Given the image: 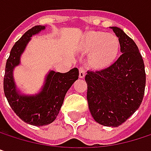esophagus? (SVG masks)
<instances>
[{
  "label": "esophagus",
  "mask_w": 151,
  "mask_h": 151,
  "mask_svg": "<svg viewBox=\"0 0 151 151\" xmlns=\"http://www.w3.org/2000/svg\"><path fill=\"white\" fill-rule=\"evenodd\" d=\"M78 70H79V78H84L86 75V68L83 66H80L78 68Z\"/></svg>",
  "instance_id": "1"
}]
</instances>
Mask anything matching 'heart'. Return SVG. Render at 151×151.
<instances>
[{
	"label": "heart",
	"mask_w": 151,
	"mask_h": 151,
	"mask_svg": "<svg viewBox=\"0 0 151 151\" xmlns=\"http://www.w3.org/2000/svg\"><path fill=\"white\" fill-rule=\"evenodd\" d=\"M82 49L85 52L92 51L90 63L93 67L103 68L109 65L116 58L120 42L115 35L90 31L83 39Z\"/></svg>",
	"instance_id": "b5f03b06"
}]
</instances>
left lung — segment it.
Listing matches in <instances>:
<instances>
[{
  "label": "left lung",
  "instance_id": "1",
  "mask_svg": "<svg viewBox=\"0 0 151 151\" xmlns=\"http://www.w3.org/2000/svg\"><path fill=\"white\" fill-rule=\"evenodd\" d=\"M119 38L122 55L110 66L88 71L87 101L92 116L106 127H118L141 105L145 90L144 63L136 43L117 27H111Z\"/></svg>",
  "mask_w": 151,
  "mask_h": 151
}]
</instances>
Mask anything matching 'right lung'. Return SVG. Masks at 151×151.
Here are the masks:
<instances>
[{
  "mask_svg": "<svg viewBox=\"0 0 151 151\" xmlns=\"http://www.w3.org/2000/svg\"><path fill=\"white\" fill-rule=\"evenodd\" d=\"M45 29V26L42 25L31 28L14 45L6 63L3 79L4 93L11 108L21 120L34 126L48 125L55 121L67 91L78 78V68L65 73L50 71L46 76L42 90L37 94H21L16 90L13 71L20 64V58L30 37Z\"/></svg>",
  "mask_w": 151,
  "mask_h": 151,
  "instance_id": "1",
  "label": "right lung"
}]
</instances>
